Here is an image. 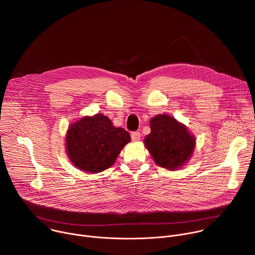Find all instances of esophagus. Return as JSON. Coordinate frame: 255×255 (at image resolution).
<instances>
[{
    "instance_id": "esophagus-1",
    "label": "esophagus",
    "mask_w": 255,
    "mask_h": 255,
    "mask_svg": "<svg viewBox=\"0 0 255 255\" xmlns=\"http://www.w3.org/2000/svg\"><path fill=\"white\" fill-rule=\"evenodd\" d=\"M140 137H141V134L139 132H132L131 133V138H132V141H134V142L139 141Z\"/></svg>"
}]
</instances>
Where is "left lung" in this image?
<instances>
[{
	"label": "left lung",
	"instance_id": "obj_1",
	"mask_svg": "<svg viewBox=\"0 0 255 255\" xmlns=\"http://www.w3.org/2000/svg\"><path fill=\"white\" fill-rule=\"evenodd\" d=\"M150 129L144 138V145L154 162L168 170L183 167L195 150V135L185 124L167 114L152 117Z\"/></svg>",
	"mask_w": 255,
	"mask_h": 255
}]
</instances>
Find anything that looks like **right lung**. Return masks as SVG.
<instances>
[{
	"label": "right lung",
	"instance_id": "add662e5",
	"mask_svg": "<svg viewBox=\"0 0 255 255\" xmlns=\"http://www.w3.org/2000/svg\"><path fill=\"white\" fill-rule=\"evenodd\" d=\"M131 141L129 133L115 127L103 114L84 116L68 127L66 154L77 168L96 173L112 166L121 150Z\"/></svg>",
	"mask_w": 255,
	"mask_h": 255
}]
</instances>
